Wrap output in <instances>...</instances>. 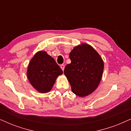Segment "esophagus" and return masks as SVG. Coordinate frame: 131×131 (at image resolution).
I'll return each mask as SVG.
<instances>
[{
	"instance_id": "esophagus-1",
	"label": "esophagus",
	"mask_w": 131,
	"mask_h": 131,
	"mask_svg": "<svg viewBox=\"0 0 131 131\" xmlns=\"http://www.w3.org/2000/svg\"><path fill=\"white\" fill-rule=\"evenodd\" d=\"M60 67H61V69L62 70L64 71V67H65V66H64V64H61V65L60 66Z\"/></svg>"
}]
</instances>
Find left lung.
I'll list each match as a JSON object with an SVG mask.
<instances>
[{
  "mask_svg": "<svg viewBox=\"0 0 131 131\" xmlns=\"http://www.w3.org/2000/svg\"><path fill=\"white\" fill-rule=\"evenodd\" d=\"M69 57L71 63L66 66L64 73L72 92L81 97L88 95L101 81L103 61L92 46L86 43L74 48Z\"/></svg>",
  "mask_w": 131,
  "mask_h": 131,
  "instance_id": "obj_1",
  "label": "left lung"
}]
</instances>
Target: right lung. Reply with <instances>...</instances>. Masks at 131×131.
<instances>
[{
  "label": "right lung",
  "mask_w": 131,
  "mask_h": 131,
  "mask_svg": "<svg viewBox=\"0 0 131 131\" xmlns=\"http://www.w3.org/2000/svg\"><path fill=\"white\" fill-rule=\"evenodd\" d=\"M62 70L54 59L45 51L36 53L30 61L27 77L32 86L39 92H49Z\"/></svg>",
  "instance_id": "1"
}]
</instances>
